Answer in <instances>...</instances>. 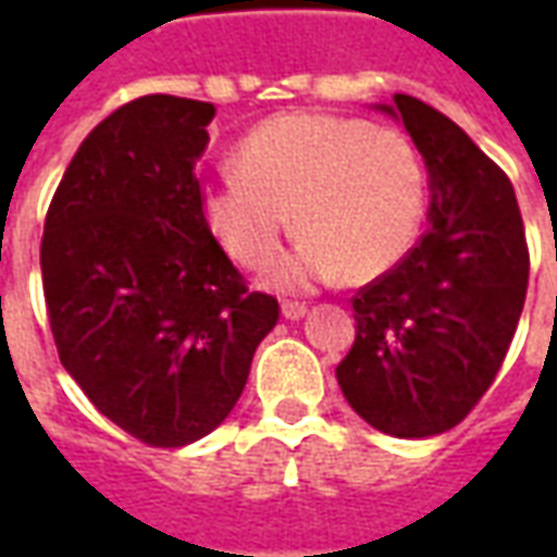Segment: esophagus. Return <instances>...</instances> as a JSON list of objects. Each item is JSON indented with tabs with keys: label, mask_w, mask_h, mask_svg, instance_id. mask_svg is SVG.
Masks as SVG:
<instances>
[{
	"label": "esophagus",
	"mask_w": 557,
	"mask_h": 557,
	"mask_svg": "<svg viewBox=\"0 0 557 557\" xmlns=\"http://www.w3.org/2000/svg\"><path fill=\"white\" fill-rule=\"evenodd\" d=\"M280 310H283V315H286V319H292V322H295V319H304V313H307V307H304L301 301H283V307H280Z\"/></svg>",
	"instance_id": "esophagus-1"
}]
</instances>
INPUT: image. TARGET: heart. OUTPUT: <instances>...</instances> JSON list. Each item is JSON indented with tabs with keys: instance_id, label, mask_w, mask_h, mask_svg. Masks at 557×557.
Masks as SVG:
<instances>
[{
	"instance_id": "b5f03b06",
	"label": "heart",
	"mask_w": 557,
	"mask_h": 557,
	"mask_svg": "<svg viewBox=\"0 0 557 557\" xmlns=\"http://www.w3.org/2000/svg\"><path fill=\"white\" fill-rule=\"evenodd\" d=\"M426 170L397 127L331 113H286L256 125L238 146V170L202 187V218L232 262L265 268L295 226L298 250L271 280L307 289L387 274L418 242Z\"/></svg>"
}]
</instances>
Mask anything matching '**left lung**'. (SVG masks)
<instances>
[{"label":"left lung","mask_w":557,"mask_h":557,"mask_svg":"<svg viewBox=\"0 0 557 557\" xmlns=\"http://www.w3.org/2000/svg\"><path fill=\"white\" fill-rule=\"evenodd\" d=\"M403 119L430 170V230L351 298L343 397L397 438L454 430L502 370L528 289V244L510 178L462 127L411 95Z\"/></svg>","instance_id":"8db88e82"}]
</instances>
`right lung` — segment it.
Returning a JSON list of instances; mask_svg holds the SVG:
<instances>
[{
    "label": "right lung",
    "instance_id": "1",
    "mask_svg": "<svg viewBox=\"0 0 557 557\" xmlns=\"http://www.w3.org/2000/svg\"><path fill=\"white\" fill-rule=\"evenodd\" d=\"M214 103L146 95L67 163L41 238L59 361L91 406L151 447H184L242 397L280 304L250 292L202 218L196 163Z\"/></svg>",
    "mask_w": 557,
    "mask_h": 557
}]
</instances>
